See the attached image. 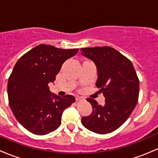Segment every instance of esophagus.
Masks as SVG:
<instances>
[{
    "label": "esophagus",
    "instance_id": "1",
    "mask_svg": "<svg viewBox=\"0 0 158 158\" xmlns=\"http://www.w3.org/2000/svg\"><path fill=\"white\" fill-rule=\"evenodd\" d=\"M84 98H82V97L81 96H79V95H76V101H82V100H83Z\"/></svg>",
    "mask_w": 158,
    "mask_h": 158
}]
</instances>
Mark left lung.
<instances>
[{
  "mask_svg": "<svg viewBox=\"0 0 158 158\" xmlns=\"http://www.w3.org/2000/svg\"><path fill=\"white\" fill-rule=\"evenodd\" d=\"M80 50L82 55L95 63L98 71L95 85L106 98L102 106L87 98L92 112L82 118V124L95 133H111L125 123L136 106L139 79L131 62L112 47H87Z\"/></svg>",
  "mask_w": 158,
  "mask_h": 158,
  "instance_id": "left-lung-1",
  "label": "left lung"
}]
</instances>
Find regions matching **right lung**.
I'll use <instances>...</instances> for the list:
<instances>
[{
    "label": "right lung",
    "mask_w": 158,
    "mask_h": 158,
    "mask_svg": "<svg viewBox=\"0 0 158 158\" xmlns=\"http://www.w3.org/2000/svg\"><path fill=\"white\" fill-rule=\"evenodd\" d=\"M79 49H63L40 44L22 56L7 82L9 105L19 123L31 133L44 135L61 125L63 111L75 102L73 95L51 94L63 63Z\"/></svg>",
    "instance_id": "1"
}]
</instances>
